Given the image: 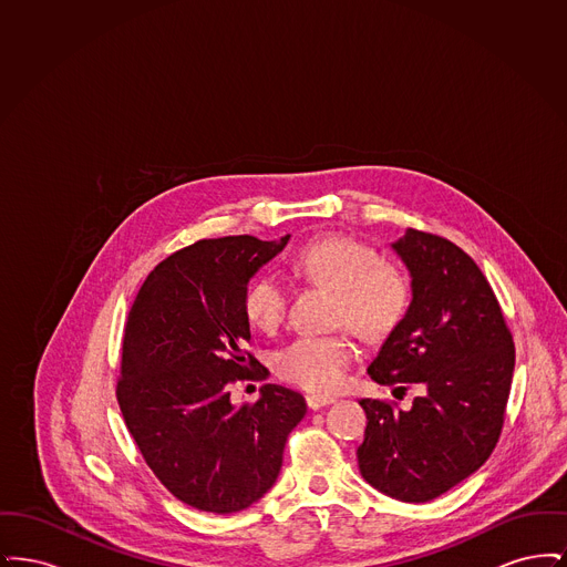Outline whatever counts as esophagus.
<instances>
[{
    "mask_svg": "<svg viewBox=\"0 0 567 567\" xmlns=\"http://www.w3.org/2000/svg\"><path fill=\"white\" fill-rule=\"evenodd\" d=\"M308 405H310V410H319V408H323V405L333 404L336 400L333 398H327V395H317V393H312V395H308Z\"/></svg>",
    "mask_w": 567,
    "mask_h": 567,
    "instance_id": "esophagus-1",
    "label": "esophagus"
}]
</instances>
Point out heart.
<instances>
[{"label":"heart","instance_id":"obj_1","mask_svg":"<svg viewBox=\"0 0 567 567\" xmlns=\"http://www.w3.org/2000/svg\"><path fill=\"white\" fill-rule=\"evenodd\" d=\"M296 270L312 285L338 296L333 324H347L359 338L380 342L402 323L410 303V285L402 271L382 264L372 246L349 236H327L303 246ZM289 289L276 274L259 276L244 296L248 323L274 331L282 323ZM354 359L344 333L301 336L276 352V372L303 389L329 393L342 386Z\"/></svg>","mask_w":567,"mask_h":567}]
</instances>
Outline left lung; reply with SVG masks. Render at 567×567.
<instances>
[{"mask_svg": "<svg viewBox=\"0 0 567 567\" xmlns=\"http://www.w3.org/2000/svg\"><path fill=\"white\" fill-rule=\"evenodd\" d=\"M391 248L410 271L412 301L368 374L425 389L410 410L359 400L368 414L357 449L361 476L380 493L432 502L474 474L504 425L514 342L485 274L457 244L405 229Z\"/></svg>", "mask_w": 567, "mask_h": 567, "instance_id": "8db88e82", "label": "left lung"}]
</instances>
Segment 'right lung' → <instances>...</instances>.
I'll list each match as a JSON object with an SVG mask.
<instances>
[{
  "label": "right lung",
  "instance_id": "add662e5",
  "mask_svg": "<svg viewBox=\"0 0 567 567\" xmlns=\"http://www.w3.org/2000/svg\"><path fill=\"white\" fill-rule=\"evenodd\" d=\"M289 238L190 244L148 274L127 317L116 384L125 425L162 485L204 513L259 502L306 414V400L280 384H264L255 404H231L229 393L266 372L246 351L244 296Z\"/></svg>",
  "mask_w": 567,
  "mask_h": 567
}]
</instances>
